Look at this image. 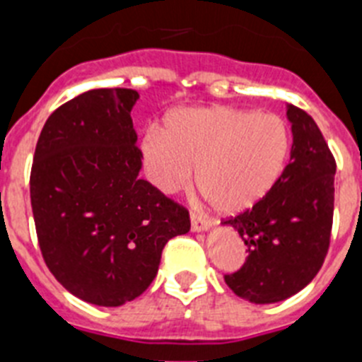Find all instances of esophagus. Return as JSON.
Listing matches in <instances>:
<instances>
[{
  "mask_svg": "<svg viewBox=\"0 0 362 362\" xmlns=\"http://www.w3.org/2000/svg\"><path fill=\"white\" fill-rule=\"evenodd\" d=\"M190 225L194 232H204V230H209L212 226L210 219H204V217L196 216V214H192L190 217Z\"/></svg>",
  "mask_w": 362,
  "mask_h": 362,
  "instance_id": "34e87169",
  "label": "esophagus"
}]
</instances>
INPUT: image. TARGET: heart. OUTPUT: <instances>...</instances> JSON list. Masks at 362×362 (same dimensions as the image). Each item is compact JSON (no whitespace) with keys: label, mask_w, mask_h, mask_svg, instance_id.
<instances>
[{"label":"heart","mask_w":362,"mask_h":362,"mask_svg":"<svg viewBox=\"0 0 362 362\" xmlns=\"http://www.w3.org/2000/svg\"><path fill=\"white\" fill-rule=\"evenodd\" d=\"M148 175L165 194L197 187L221 214L252 209L276 187L290 153L288 127L277 114L232 107L185 108L168 116L165 132L141 141Z\"/></svg>","instance_id":"heart-1"}]
</instances>
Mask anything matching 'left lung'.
<instances>
[{
    "label": "left lung",
    "instance_id": "1",
    "mask_svg": "<svg viewBox=\"0 0 362 362\" xmlns=\"http://www.w3.org/2000/svg\"><path fill=\"white\" fill-rule=\"evenodd\" d=\"M290 163L263 199L225 225L238 230L246 261L225 283L255 305L288 299L321 270L334 221L335 159L305 110L288 105Z\"/></svg>",
    "mask_w": 362,
    "mask_h": 362
}]
</instances>
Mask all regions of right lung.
<instances>
[{"label":"right lung","instance_id":"1","mask_svg":"<svg viewBox=\"0 0 362 362\" xmlns=\"http://www.w3.org/2000/svg\"><path fill=\"white\" fill-rule=\"evenodd\" d=\"M132 88H95L50 114L30 170L45 264L72 296L121 306L158 274L168 239L190 230L183 204L139 179Z\"/></svg>","mask_w":362,"mask_h":362}]
</instances>
